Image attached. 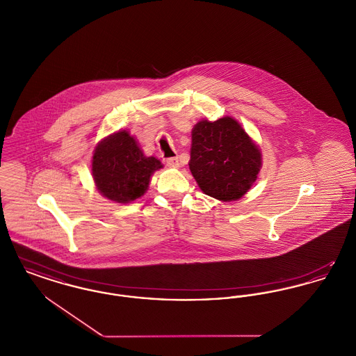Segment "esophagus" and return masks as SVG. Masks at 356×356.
Segmentation results:
<instances>
[{
	"mask_svg": "<svg viewBox=\"0 0 356 356\" xmlns=\"http://www.w3.org/2000/svg\"><path fill=\"white\" fill-rule=\"evenodd\" d=\"M167 165L172 167V168H179L180 167V163H179V159L177 157H170L165 160Z\"/></svg>",
	"mask_w": 356,
	"mask_h": 356,
	"instance_id": "obj_1",
	"label": "esophagus"
}]
</instances>
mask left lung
Wrapping results in <instances>:
<instances>
[{"instance_id":"obj_1","label":"left lung","mask_w":356,"mask_h":356,"mask_svg":"<svg viewBox=\"0 0 356 356\" xmlns=\"http://www.w3.org/2000/svg\"><path fill=\"white\" fill-rule=\"evenodd\" d=\"M260 165L257 147L236 120H203L192 129L189 170L205 195L222 202L240 199Z\"/></svg>"}]
</instances>
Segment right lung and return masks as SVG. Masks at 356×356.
Instances as JSON below:
<instances>
[{
    "label": "right lung",
    "instance_id": "1",
    "mask_svg": "<svg viewBox=\"0 0 356 356\" xmlns=\"http://www.w3.org/2000/svg\"><path fill=\"white\" fill-rule=\"evenodd\" d=\"M161 168L156 157H147L127 131L109 136L93 154L92 173L97 189L118 203H129L143 196L151 175Z\"/></svg>",
    "mask_w": 356,
    "mask_h": 356
}]
</instances>
